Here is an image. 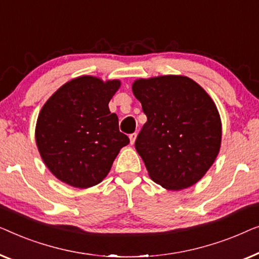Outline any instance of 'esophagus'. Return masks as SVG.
Returning a JSON list of instances; mask_svg holds the SVG:
<instances>
[{"label":"esophagus","mask_w":259,"mask_h":259,"mask_svg":"<svg viewBox=\"0 0 259 259\" xmlns=\"http://www.w3.org/2000/svg\"><path fill=\"white\" fill-rule=\"evenodd\" d=\"M136 137H137V134H136V133L130 135L129 138H130V143H131V144L135 143V141H136Z\"/></svg>","instance_id":"obj_1"}]
</instances>
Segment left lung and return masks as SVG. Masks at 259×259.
<instances>
[{
	"mask_svg": "<svg viewBox=\"0 0 259 259\" xmlns=\"http://www.w3.org/2000/svg\"><path fill=\"white\" fill-rule=\"evenodd\" d=\"M131 88L148 117L135 148L149 176L166 190L192 187L221 149L222 121L213 100L182 75L138 78Z\"/></svg>",
	"mask_w": 259,
	"mask_h": 259,
	"instance_id": "1",
	"label": "left lung"
}]
</instances>
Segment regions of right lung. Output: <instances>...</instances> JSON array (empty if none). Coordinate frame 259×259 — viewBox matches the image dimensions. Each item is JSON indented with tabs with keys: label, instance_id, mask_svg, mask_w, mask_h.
<instances>
[{
	"label": "right lung",
	"instance_id": "right-lung-1",
	"mask_svg": "<svg viewBox=\"0 0 259 259\" xmlns=\"http://www.w3.org/2000/svg\"><path fill=\"white\" fill-rule=\"evenodd\" d=\"M119 79L78 76L58 88L39 111L38 152L57 180L74 188L94 187L107 177L116 156L129 144L109 102Z\"/></svg>",
	"mask_w": 259,
	"mask_h": 259
}]
</instances>
